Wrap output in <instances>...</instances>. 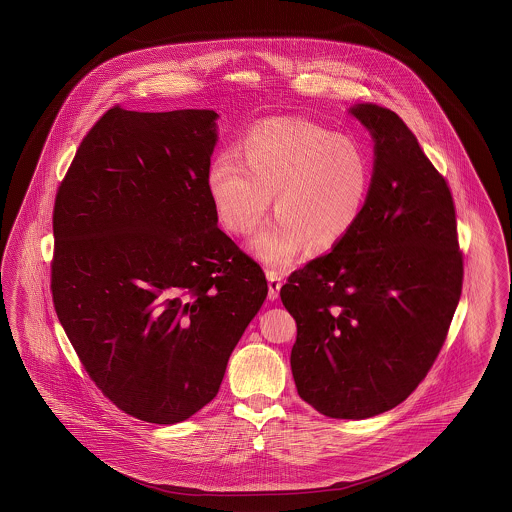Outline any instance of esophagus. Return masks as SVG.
<instances>
[{
    "label": "esophagus",
    "instance_id": "esophagus-1",
    "mask_svg": "<svg viewBox=\"0 0 512 512\" xmlns=\"http://www.w3.org/2000/svg\"><path fill=\"white\" fill-rule=\"evenodd\" d=\"M266 277H268V298L270 300H277L279 298V290H281V285H283V275L279 274L277 270H268Z\"/></svg>",
    "mask_w": 512,
    "mask_h": 512
}]
</instances>
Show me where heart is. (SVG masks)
<instances>
[{
    "instance_id": "1",
    "label": "heart",
    "mask_w": 512,
    "mask_h": 512,
    "mask_svg": "<svg viewBox=\"0 0 512 512\" xmlns=\"http://www.w3.org/2000/svg\"><path fill=\"white\" fill-rule=\"evenodd\" d=\"M238 154L212 159L207 190L227 231L250 235L272 194L277 218L253 238V251L287 266L307 246L327 251L357 225L372 187V163L361 146L322 125L272 118L253 125Z\"/></svg>"
}]
</instances>
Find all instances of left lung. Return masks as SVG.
Listing matches in <instances>:
<instances>
[{"instance_id": "obj_1", "label": "left lung", "mask_w": 512, "mask_h": 512, "mask_svg": "<svg viewBox=\"0 0 512 512\" xmlns=\"http://www.w3.org/2000/svg\"><path fill=\"white\" fill-rule=\"evenodd\" d=\"M351 113L375 140L361 218L281 287L298 324L290 353L298 394L340 420L370 418L411 396L446 342L464 277L444 175L394 111L359 103Z\"/></svg>"}]
</instances>
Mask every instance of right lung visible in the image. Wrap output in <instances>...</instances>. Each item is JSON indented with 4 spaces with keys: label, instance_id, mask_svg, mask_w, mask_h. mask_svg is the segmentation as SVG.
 <instances>
[{
    "label": "right lung",
    "instance_id": "obj_1",
    "mask_svg": "<svg viewBox=\"0 0 512 512\" xmlns=\"http://www.w3.org/2000/svg\"><path fill=\"white\" fill-rule=\"evenodd\" d=\"M216 116L114 105L55 196L59 322L103 396L150 424L183 422L216 398L268 294L259 262L216 225Z\"/></svg>",
    "mask_w": 512,
    "mask_h": 512
}]
</instances>
